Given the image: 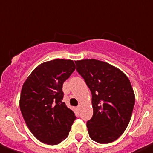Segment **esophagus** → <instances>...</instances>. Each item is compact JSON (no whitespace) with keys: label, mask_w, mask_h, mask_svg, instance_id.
<instances>
[{"label":"esophagus","mask_w":153,"mask_h":153,"mask_svg":"<svg viewBox=\"0 0 153 153\" xmlns=\"http://www.w3.org/2000/svg\"><path fill=\"white\" fill-rule=\"evenodd\" d=\"M77 109H78V111H80V109H81V104H79V105H78Z\"/></svg>","instance_id":"1"}]
</instances>
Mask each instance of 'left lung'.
Instances as JSON below:
<instances>
[{
  "mask_svg": "<svg viewBox=\"0 0 153 153\" xmlns=\"http://www.w3.org/2000/svg\"><path fill=\"white\" fill-rule=\"evenodd\" d=\"M75 62L92 94L94 114L87 122L90 137L101 144L114 142L131 119L135 105L131 83L123 72L108 62L94 59Z\"/></svg>",
  "mask_w": 153,
  "mask_h": 153,
  "instance_id": "8db88e82",
  "label": "left lung"
}]
</instances>
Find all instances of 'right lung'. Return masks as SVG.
<instances>
[{
    "mask_svg": "<svg viewBox=\"0 0 153 153\" xmlns=\"http://www.w3.org/2000/svg\"><path fill=\"white\" fill-rule=\"evenodd\" d=\"M76 66L70 59L43 62L23 84L20 110L31 132L40 142L57 145L69 135L76 119L74 111L62 102V84Z\"/></svg>",
    "mask_w": 153,
    "mask_h": 153,
    "instance_id": "add662e5",
    "label": "right lung"
}]
</instances>
